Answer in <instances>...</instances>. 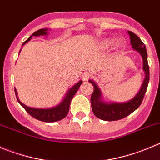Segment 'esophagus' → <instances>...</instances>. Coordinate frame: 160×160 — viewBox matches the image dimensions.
Segmentation results:
<instances>
[{
  "label": "esophagus",
  "instance_id": "obj_1",
  "mask_svg": "<svg viewBox=\"0 0 160 160\" xmlns=\"http://www.w3.org/2000/svg\"><path fill=\"white\" fill-rule=\"evenodd\" d=\"M92 76H93V74L91 73V72H84L83 75H82V79H83L84 81H86V80H88L90 78H91V77H92Z\"/></svg>",
  "mask_w": 160,
  "mask_h": 160
}]
</instances>
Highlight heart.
I'll return each instance as SVG.
<instances>
[{
	"label": "heart",
	"mask_w": 160,
	"mask_h": 160,
	"mask_svg": "<svg viewBox=\"0 0 160 160\" xmlns=\"http://www.w3.org/2000/svg\"><path fill=\"white\" fill-rule=\"evenodd\" d=\"M112 39H105V40H104V41H102V45L105 48H108L112 44ZM123 44H124V41H123L122 38L117 39L116 43H115V45H116V48H120L123 47Z\"/></svg>",
	"instance_id": "1"
}]
</instances>
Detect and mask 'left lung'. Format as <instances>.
<instances>
[{
    "instance_id": "left-lung-1",
    "label": "left lung",
    "mask_w": 160,
    "mask_h": 160,
    "mask_svg": "<svg viewBox=\"0 0 160 160\" xmlns=\"http://www.w3.org/2000/svg\"><path fill=\"white\" fill-rule=\"evenodd\" d=\"M131 39V44L132 48L138 52L143 60V70L145 72V79L138 92L131 100L125 102H105L102 98V93L97 83L92 80L89 82L94 87V91L91 97V103L92 111L94 116L105 121H115L119 120L135 111L142 104L145 92L147 91L149 82V68L148 64V55L146 48L141 39L131 31H128Z\"/></svg>"
}]
</instances>
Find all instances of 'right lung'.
Wrapping results in <instances>:
<instances>
[{
    "mask_svg": "<svg viewBox=\"0 0 160 160\" xmlns=\"http://www.w3.org/2000/svg\"><path fill=\"white\" fill-rule=\"evenodd\" d=\"M50 29H47V28H44V29H38L37 31L34 32L29 38L25 41L22 44V46L27 42H29L32 39V37H40V36L48 35V31ZM21 50L19 51V52ZM83 81L80 80L78 83H76L74 86L69 88V91L66 94V96L63 98V100L58 104L57 105L54 107H51V108H32V107H29L23 104L22 102H20V100L18 98V94H17L16 89H15V95H16L17 100H18V103L25 108L26 112L29 113L30 116L34 117L35 119L41 120V121L48 122V123H54V122L59 121L61 119H64L66 116H67L68 112L69 110V106H70L71 101H72V98L75 95L77 91L80 88V85L82 84Z\"/></svg>",
    "mask_w": 160,
    "mask_h": 160,
    "instance_id": "obj_1",
    "label": "right lung"
}]
</instances>
